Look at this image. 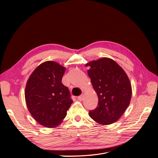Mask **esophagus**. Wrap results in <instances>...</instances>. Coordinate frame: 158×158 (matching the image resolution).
I'll list each match as a JSON object with an SVG mask.
<instances>
[{"label":"esophagus","instance_id":"34e87169","mask_svg":"<svg viewBox=\"0 0 158 158\" xmlns=\"http://www.w3.org/2000/svg\"><path fill=\"white\" fill-rule=\"evenodd\" d=\"M83 98H84V95L83 94H82L81 95H80L77 97V99L80 101H82V100H83Z\"/></svg>","mask_w":158,"mask_h":158}]
</instances>
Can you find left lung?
I'll return each instance as SVG.
<instances>
[{"label":"left lung","mask_w":158,"mask_h":158,"mask_svg":"<svg viewBox=\"0 0 158 158\" xmlns=\"http://www.w3.org/2000/svg\"><path fill=\"white\" fill-rule=\"evenodd\" d=\"M88 74L98 101L89 117L101 125L117 122L129 105L132 88L126 72L114 60L101 58L86 64Z\"/></svg>","instance_id":"1"}]
</instances>
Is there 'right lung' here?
Segmentation results:
<instances>
[{"mask_svg":"<svg viewBox=\"0 0 158 158\" xmlns=\"http://www.w3.org/2000/svg\"><path fill=\"white\" fill-rule=\"evenodd\" d=\"M66 69L56 62L40 64L30 76L25 89L27 108L40 124L55 127L61 123L73 102L62 78Z\"/></svg>","mask_w":158,"mask_h":158,"instance_id":"1","label":"right lung"}]
</instances>
